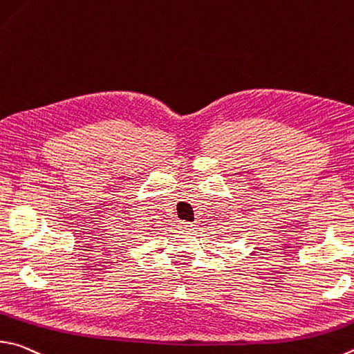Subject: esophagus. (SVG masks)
<instances>
[{
  "label": "esophagus",
  "instance_id": "34e87169",
  "mask_svg": "<svg viewBox=\"0 0 354 354\" xmlns=\"http://www.w3.org/2000/svg\"><path fill=\"white\" fill-rule=\"evenodd\" d=\"M179 224H181L183 230H194V229H195V226H196L195 223H190V221H181Z\"/></svg>",
  "mask_w": 354,
  "mask_h": 354
}]
</instances>
